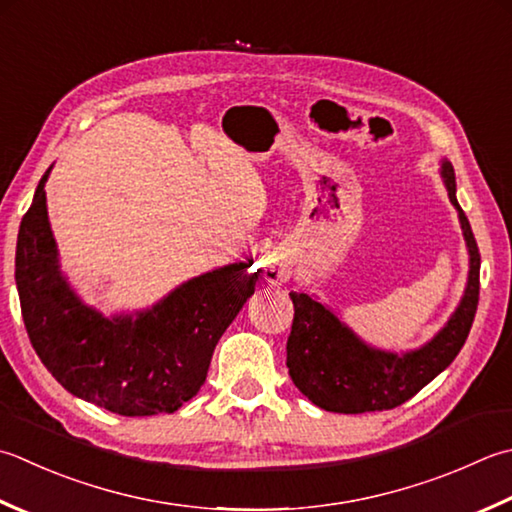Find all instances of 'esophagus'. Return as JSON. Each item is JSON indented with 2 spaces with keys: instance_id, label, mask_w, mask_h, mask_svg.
<instances>
[{
  "instance_id": "1",
  "label": "esophagus",
  "mask_w": 512,
  "mask_h": 512,
  "mask_svg": "<svg viewBox=\"0 0 512 512\" xmlns=\"http://www.w3.org/2000/svg\"><path fill=\"white\" fill-rule=\"evenodd\" d=\"M262 273H264V279L268 284L273 286H279V284H286L290 279V273H293V268H290V262L279 253H268L264 257V264H262Z\"/></svg>"
}]
</instances>
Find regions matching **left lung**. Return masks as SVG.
<instances>
[{
	"label": "left lung",
	"instance_id": "left-lung-1",
	"mask_svg": "<svg viewBox=\"0 0 512 512\" xmlns=\"http://www.w3.org/2000/svg\"><path fill=\"white\" fill-rule=\"evenodd\" d=\"M439 173L450 204L457 210L468 250V279L462 299L426 344L395 353L366 344L315 295L290 293L295 319L286 344V366L293 384L315 406L346 415L395 408L433 382L462 350L479 302V248L457 202L453 164L442 159Z\"/></svg>",
	"mask_w": 512,
	"mask_h": 512
}]
</instances>
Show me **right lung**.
<instances>
[{
	"mask_svg": "<svg viewBox=\"0 0 512 512\" xmlns=\"http://www.w3.org/2000/svg\"><path fill=\"white\" fill-rule=\"evenodd\" d=\"M39 179L22 219L15 282L37 357L70 395L124 417L175 413L206 382L210 357L246 299L255 293L253 262L208 270L157 304L104 315L88 306L59 264Z\"/></svg>",
	"mask_w": 512,
	"mask_h": 512,
	"instance_id": "add662e5",
	"label": "right lung"
}]
</instances>
